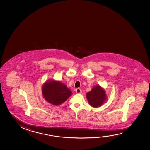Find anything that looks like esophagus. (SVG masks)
<instances>
[{
  "instance_id": "obj_1",
  "label": "esophagus",
  "mask_w": 150,
  "mask_h": 150,
  "mask_svg": "<svg viewBox=\"0 0 150 150\" xmlns=\"http://www.w3.org/2000/svg\"><path fill=\"white\" fill-rule=\"evenodd\" d=\"M76 93H81V88H77L76 89Z\"/></svg>"
}]
</instances>
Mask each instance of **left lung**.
Listing matches in <instances>:
<instances>
[{
    "mask_svg": "<svg viewBox=\"0 0 150 150\" xmlns=\"http://www.w3.org/2000/svg\"><path fill=\"white\" fill-rule=\"evenodd\" d=\"M86 97L90 105L95 108L103 105L107 98L105 91L99 85L94 86L91 91L87 93Z\"/></svg>",
    "mask_w": 150,
    "mask_h": 150,
    "instance_id": "obj_1",
    "label": "left lung"
}]
</instances>
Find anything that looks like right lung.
Masks as SVG:
<instances>
[{"label": "right lung", "mask_w": 150, "mask_h": 150, "mask_svg": "<svg viewBox=\"0 0 150 150\" xmlns=\"http://www.w3.org/2000/svg\"><path fill=\"white\" fill-rule=\"evenodd\" d=\"M42 92L45 100L54 106L61 105L72 93L65 85L53 79L49 80L43 84Z\"/></svg>", "instance_id": "obj_1"}]
</instances>
